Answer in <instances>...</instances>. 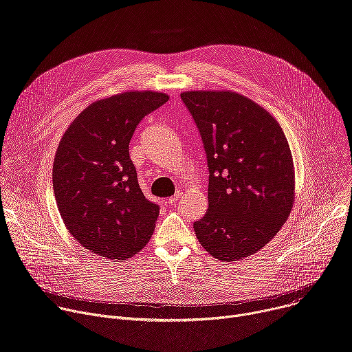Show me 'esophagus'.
I'll return each mask as SVG.
<instances>
[{"label": "esophagus", "instance_id": "esophagus-1", "mask_svg": "<svg viewBox=\"0 0 352 352\" xmlns=\"http://www.w3.org/2000/svg\"><path fill=\"white\" fill-rule=\"evenodd\" d=\"M179 197H181V193L177 192L175 195H173V196H170V197L167 199V202H168V204H175Z\"/></svg>", "mask_w": 352, "mask_h": 352}]
</instances>
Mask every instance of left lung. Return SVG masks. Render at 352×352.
Instances as JSON below:
<instances>
[{
    "label": "left lung",
    "mask_w": 352,
    "mask_h": 352,
    "mask_svg": "<svg viewBox=\"0 0 352 352\" xmlns=\"http://www.w3.org/2000/svg\"><path fill=\"white\" fill-rule=\"evenodd\" d=\"M205 146L209 208L196 238L223 262L256 254L287 221L295 199L288 140L276 118L231 90L181 93Z\"/></svg>",
    "instance_id": "obj_1"
}]
</instances>
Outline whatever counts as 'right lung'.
<instances>
[{"label": "right lung", "mask_w": 352, "mask_h": 352, "mask_svg": "<svg viewBox=\"0 0 352 352\" xmlns=\"http://www.w3.org/2000/svg\"><path fill=\"white\" fill-rule=\"evenodd\" d=\"M168 94L129 90L89 104L63 135L53 188L69 234L90 252L125 261L153 235L160 208L139 188L131 138Z\"/></svg>", "instance_id": "1"}]
</instances>
